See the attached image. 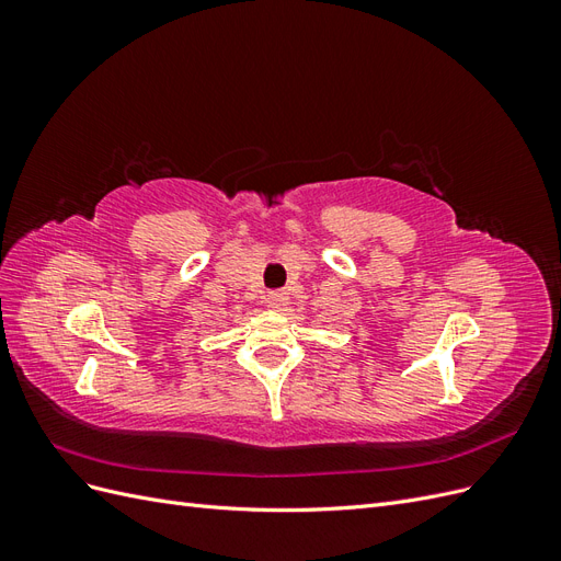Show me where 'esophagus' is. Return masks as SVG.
<instances>
[{
    "mask_svg": "<svg viewBox=\"0 0 561 561\" xmlns=\"http://www.w3.org/2000/svg\"><path fill=\"white\" fill-rule=\"evenodd\" d=\"M266 304L274 311H285L287 307H290V297H287V293L285 290H271L268 295H266Z\"/></svg>",
    "mask_w": 561,
    "mask_h": 561,
    "instance_id": "obj_1",
    "label": "esophagus"
}]
</instances>
